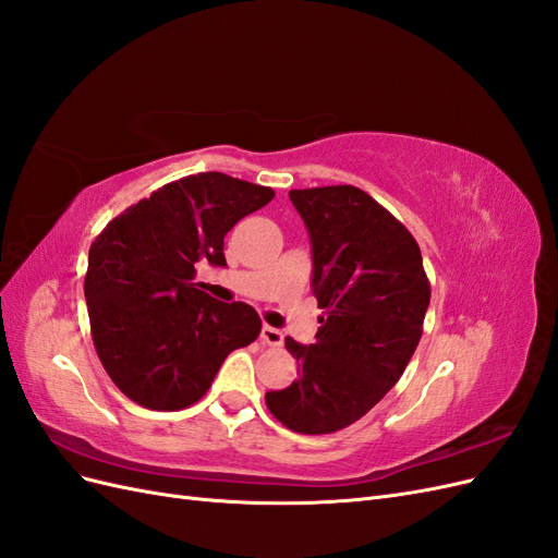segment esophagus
<instances>
[{
    "instance_id": "obj_1",
    "label": "esophagus",
    "mask_w": 558,
    "mask_h": 558,
    "mask_svg": "<svg viewBox=\"0 0 558 558\" xmlns=\"http://www.w3.org/2000/svg\"><path fill=\"white\" fill-rule=\"evenodd\" d=\"M260 340H263V344H267V347H281L283 335H281V330H277V328H272V326H263Z\"/></svg>"
}]
</instances>
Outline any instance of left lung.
I'll return each instance as SVG.
<instances>
[{
	"label": "left lung",
	"mask_w": 558,
	"mask_h": 558,
	"mask_svg": "<svg viewBox=\"0 0 558 558\" xmlns=\"http://www.w3.org/2000/svg\"><path fill=\"white\" fill-rule=\"evenodd\" d=\"M312 242L314 344L286 337L298 379L265 393L286 428L326 435L351 426L391 391L424 332L430 283L416 240L356 185L289 193Z\"/></svg>",
	"instance_id": "obj_1"
}]
</instances>
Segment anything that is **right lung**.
I'll return each mask as SVG.
<instances>
[{"instance_id":"right-lung-1","label":"right lung","mask_w":558,"mask_h":558,"mask_svg":"<svg viewBox=\"0 0 558 558\" xmlns=\"http://www.w3.org/2000/svg\"><path fill=\"white\" fill-rule=\"evenodd\" d=\"M272 189L202 172L162 185L97 234L83 293L107 375L142 408L183 410L207 393L228 353L260 335L246 302L197 289L195 263L223 267V238Z\"/></svg>"}]
</instances>
